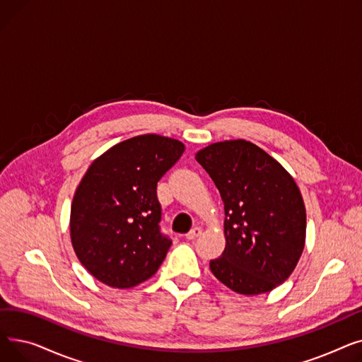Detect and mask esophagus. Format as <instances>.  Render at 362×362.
<instances>
[{"mask_svg":"<svg viewBox=\"0 0 362 362\" xmlns=\"http://www.w3.org/2000/svg\"><path fill=\"white\" fill-rule=\"evenodd\" d=\"M201 233H202V230H201V227H194V229L189 232V233H186V239H189V240H192V239H197L198 236H201Z\"/></svg>","mask_w":362,"mask_h":362,"instance_id":"34e87169","label":"esophagus"}]
</instances>
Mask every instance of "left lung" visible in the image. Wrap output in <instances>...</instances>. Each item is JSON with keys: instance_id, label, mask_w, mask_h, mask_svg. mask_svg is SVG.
I'll return each instance as SVG.
<instances>
[{"instance_id": "obj_1", "label": "left lung", "mask_w": 362, "mask_h": 362, "mask_svg": "<svg viewBox=\"0 0 362 362\" xmlns=\"http://www.w3.org/2000/svg\"><path fill=\"white\" fill-rule=\"evenodd\" d=\"M197 161L224 202L226 248L213 274L242 295L270 292L295 270L305 246L307 213L293 177L252 142L208 145Z\"/></svg>"}]
</instances>
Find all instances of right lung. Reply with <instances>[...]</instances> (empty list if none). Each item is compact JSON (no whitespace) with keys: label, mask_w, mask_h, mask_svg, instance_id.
Listing matches in <instances>:
<instances>
[{"label":"right lung","mask_w":362,"mask_h":362,"mask_svg":"<svg viewBox=\"0 0 362 362\" xmlns=\"http://www.w3.org/2000/svg\"><path fill=\"white\" fill-rule=\"evenodd\" d=\"M183 151L180 141L141 135L90 164L73 197L70 238L95 279L126 289L157 273L171 245L160 229L157 183Z\"/></svg>","instance_id":"add662e5"}]
</instances>
